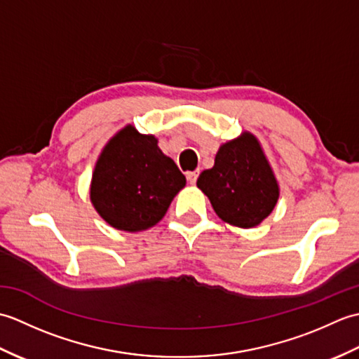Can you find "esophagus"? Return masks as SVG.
<instances>
[{"mask_svg": "<svg viewBox=\"0 0 359 359\" xmlns=\"http://www.w3.org/2000/svg\"><path fill=\"white\" fill-rule=\"evenodd\" d=\"M197 177H199V170H196V171H191V172L187 174V179H188V182H189V184H191V185L196 184Z\"/></svg>", "mask_w": 359, "mask_h": 359, "instance_id": "obj_1", "label": "esophagus"}]
</instances>
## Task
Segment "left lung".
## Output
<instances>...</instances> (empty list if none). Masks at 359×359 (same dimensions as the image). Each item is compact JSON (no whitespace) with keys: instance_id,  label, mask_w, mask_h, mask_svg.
Returning <instances> with one entry per match:
<instances>
[{"instance_id":"8db88e82","label":"left lung","mask_w":359,"mask_h":359,"mask_svg":"<svg viewBox=\"0 0 359 359\" xmlns=\"http://www.w3.org/2000/svg\"><path fill=\"white\" fill-rule=\"evenodd\" d=\"M197 188L224 222L253 228L271 215L279 184L261 143L248 131L220 144L215 166L201 172Z\"/></svg>"}]
</instances>
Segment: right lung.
I'll list each match as a JSON object with an SVG mask.
<instances>
[{
    "label": "right lung",
    "mask_w": 359,
    "mask_h": 359,
    "mask_svg": "<svg viewBox=\"0 0 359 359\" xmlns=\"http://www.w3.org/2000/svg\"><path fill=\"white\" fill-rule=\"evenodd\" d=\"M157 143L152 134L126 125L97 158L89 197L100 217L116 230L139 233L154 226L187 185L185 175Z\"/></svg>",
    "instance_id": "add662e5"
}]
</instances>
